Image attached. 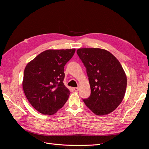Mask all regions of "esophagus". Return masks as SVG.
Returning a JSON list of instances; mask_svg holds the SVG:
<instances>
[{
  "mask_svg": "<svg viewBox=\"0 0 149 149\" xmlns=\"http://www.w3.org/2000/svg\"><path fill=\"white\" fill-rule=\"evenodd\" d=\"M74 90L75 91H78V90H79V87H76V88H74Z\"/></svg>",
  "mask_w": 149,
  "mask_h": 149,
  "instance_id": "obj_1",
  "label": "esophagus"
}]
</instances>
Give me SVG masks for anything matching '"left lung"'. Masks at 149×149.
<instances>
[{
	"instance_id": "1",
	"label": "left lung",
	"mask_w": 149,
	"mask_h": 149,
	"mask_svg": "<svg viewBox=\"0 0 149 149\" xmlns=\"http://www.w3.org/2000/svg\"><path fill=\"white\" fill-rule=\"evenodd\" d=\"M77 54L86 68L91 95L83 101L93 113L103 116L114 111L123 100L127 77L118 60L106 49L84 48Z\"/></svg>"
}]
</instances>
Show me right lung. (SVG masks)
Masks as SVG:
<instances>
[{
  "instance_id": "1",
  "label": "right lung",
  "mask_w": 149,
  "mask_h": 149,
  "mask_svg": "<svg viewBox=\"0 0 149 149\" xmlns=\"http://www.w3.org/2000/svg\"><path fill=\"white\" fill-rule=\"evenodd\" d=\"M75 49H48L26 65L22 86L25 96L35 109L53 115L64 106L70 90L63 83L64 66Z\"/></svg>"
}]
</instances>
